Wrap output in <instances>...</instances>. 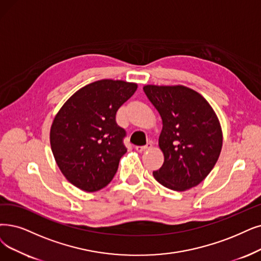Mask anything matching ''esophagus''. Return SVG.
Listing matches in <instances>:
<instances>
[{"label":"esophagus","instance_id":"esophagus-1","mask_svg":"<svg viewBox=\"0 0 261 261\" xmlns=\"http://www.w3.org/2000/svg\"><path fill=\"white\" fill-rule=\"evenodd\" d=\"M152 148V143H148V144H145V145H143V147H136V150L138 151V152H145V151H148V150H150Z\"/></svg>","mask_w":261,"mask_h":261}]
</instances>
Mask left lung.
Returning a JSON list of instances; mask_svg holds the SVG:
<instances>
[{
  "mask_svg": "<svg viewBox=\"0 0 261 261\" xmlns=\"http://www.w3.org/2000/svg\"><path fill=\"white\" fill-rule=\"evenodd\" d=\"M145 95L159 111L163 129L159 144L164 164L155 180L183 192L202 182L221 154L223 133L210 103L183 86H144Z\"/></svg>",
  "mask_w": 261,
  "mask_h": 261,
  "instance_id": "left-lung-1",
  "label": "left lung"
}]
</instances>
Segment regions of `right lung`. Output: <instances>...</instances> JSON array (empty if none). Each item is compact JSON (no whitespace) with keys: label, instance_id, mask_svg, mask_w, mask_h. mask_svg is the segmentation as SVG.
<instances>
[{"label":"right lung","instance_id":"add662e5","mask_svg":"<svg viewBox=\"0 0 261 261\" xmlns=\"http://www.w3.org/2000/svg\"><path fill=\"white\" fill-rule=\"evenodd\" d=\"M136 83L102 79L78 90L64 103L50 129V144L65 178L85 192L107 186L127 149L118 109L133 96Z\"/></svg>","mask_w":261,"mask_h":261}]
</instances>
